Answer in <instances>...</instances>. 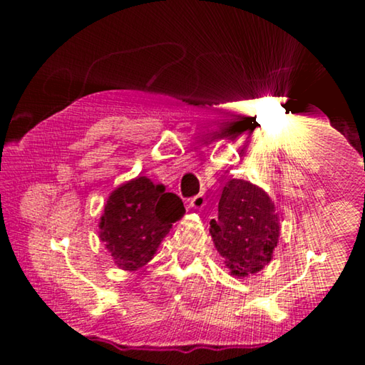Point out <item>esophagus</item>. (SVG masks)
Here are the masks:
<instances>
[{"mask_svg": "<svg viewBox=\"0 0 365 365\" xmlns=\"http://www.w3.org/2000/svg\"><path fill=\"white\" fill-rule=\"evenodd\" d=\"M205 205H206V196L202 193L196 195L190 200V207H193V209H201Z\"/></svg>", "mask_w": 365, "mask_h": 365, "instance_id": "esophagus-1", "label": "esophagus"}]
</instances>
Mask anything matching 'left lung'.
I'll list each match as a JSON object with an SVG mask.
<instances>
[{
    "mask_svg": "<svg viewBox=\"0 0 365 365\" xmlns=\"http://www.w3.org/2000/svg\"><path fill=\"white\" fill-rule=\"evenodd\" d=\"M211 235L233 275L256 274L270 262L279 243L280 225L274 202L256 185L233 178L222 190Z\"/></svg>",
    "mask_w": 365,
    "mask_h": 365,
    "instance_id": "left-lung-1",
    "label": "left lung"
}]
</instances>
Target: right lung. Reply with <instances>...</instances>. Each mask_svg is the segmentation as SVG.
Returning <instances> with one entry per match:
<instances>
[{"instance_id":"obj_1","label":"right lung","mask_w":365,"mask_h":365,"mask_svg":"<svg viewBox=\"0 0 365 365\" xmlns=\"http://www.w3.org/2000/svg\"><path fill=\"white\" fill-rule=\"evenodd\" d=\"M185 214L180 197L138 177L110 193L100 222V238L120 269L137 270L151 261L172 224Z\"/></svg>"}]
</instances>
